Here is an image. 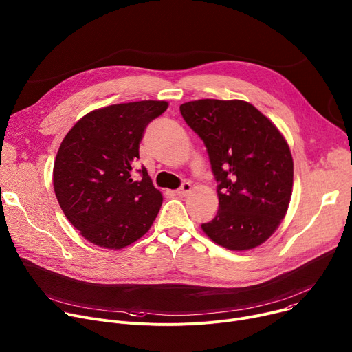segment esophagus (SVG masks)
<instances>
[{"label":"esophagus","mask_w":352,"mask_h":352,"mask_svg":"<svg viewBox=\"0 0 352 352\" xmlns=\"http://www.w3.org/2000/svg\"><path fill=\"white\" fill-rule=\"evenodd\" d=\"M190 192H192V184L188 183V182H184V183L177 188V190H175V193H176L177 196H180V197L187 196Z\"/></svg>","instance_id":"34e87169"}]
</instances>
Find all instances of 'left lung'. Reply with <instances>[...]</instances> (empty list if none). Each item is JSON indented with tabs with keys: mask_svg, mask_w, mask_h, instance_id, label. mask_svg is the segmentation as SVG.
I'll use <instances>...</instances> for the list:
<instances>
[{
	"mask_svg": "<svg viewBox=\"0 0 352 352\" xmlns=\"http://www.w3.org/2000/svg\"><path fill=\"white\" fill-rule=\"evenodd\" d=\"M180 114L204 142L219 211L201 224L219 245L244 251L261 245L283 220L292 197L293 159L278 128L241 100H197Z\"/></svg>",
	"mask_w": 352,
	"mask_h": 352,
	"instance_id": "8db88e82",
	"label": "left lung"
}]
</instances>
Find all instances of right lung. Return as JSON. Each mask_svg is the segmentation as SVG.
I'll list each match as a JSON object with an SVG mask.
<instances>
[{"mask_svg":"<svg viewBox=\"0 0 352 352\" xmlns=\"http://www.w3.org/2000/svg\"><path fill=\"white\" fill-rule=\"evenodd\" d=\"M166 101L116 104L91 111L67 132L53 166L66 219L93 244L120 250L141 238L164 201L145 166L133 173L145 128Z\"/></svg>","mask_w":352,"mask_h":352,"instance_id":"add662e5","label":"right lung"}]
</instances>
